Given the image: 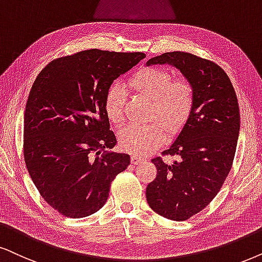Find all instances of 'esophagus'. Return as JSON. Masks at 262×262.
Masks as SVG:
<instances>
[{
    "label": "esophagus",
    "instance_id": "esophagus-1",
    "mask_svg": "<svg viewBox=\"0 0 262 262\" xmlns=\"http://www.w3.org/2000/svg\"><path fill=\"white\" fill-rule=\"evenodd\" d=\"M142 161H144V158L140 157V156H138V155L132 156V163L133 164H139V163H141Z\"/></svg>",
    "mask_w": 262,
    "mask_h": 262
}]
</instances>
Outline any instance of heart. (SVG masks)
<instances>
[{"label":"heart","instance_id":"1","mask_svg":"<svg viewBox=\"0 0 262 262\" xmlns=\"http://www.w3.org/2000/svg\"><path fill=\"white\" fill-rule=\"evenodd\" d=\"M130 87L151 100V120L163 122L170 133H177L190 117L194 102L193 87L186 78H174L163 69L147 68L137 72ZM125 91L115 83L107 89L104 107L108 120L120 125L125 120ZM160 122L128 125L120 132V145L124 151L145 155L165 140V128Z\"/></svg>","mask_w":262,"mask_h":262}]
</instances>
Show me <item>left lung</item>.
I'll use <instances>...</instances> for the list:
<instances>
[{
    "instance_id": "left-lung-1",
    "label": "left lung",
    "mask_w": 262,
    "mask_h": 262,
    "mask_svg": "<svg viewBox=\"0 0 262 262\" xmlns=\"http://www.w3.org/2000/svg\"><path fill=\"white\" fill-rule=\"evenodd\" d=\"M168 64L193 87L192 112L173 144L154 158L157 177L146 187L151 209L167 219L183 221L204 209L230 173L239 135V107L230 78L215 62L191 53L170 52L146 65Z\"/></svg>"
}]
</instances>
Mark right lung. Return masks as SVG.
Wrapping results in <instances>:
<instances>
[{
	"instance_id": "add662e5",
	"label": "right lung",
	"mask_w": 262,
	"mask_h": 262,
	"mask_svg": "<svg viewBox=\"0 0 262 262\" xmlns=\"http://www.w3.org/2000/svg\"><path fill=\"white\" fill-rule=\"evenodd\" d=\"M144 53L88 49L59 58L34 82L24 115V158L41 196L68 217L88 216L106 203L112 180L127 169L104 101L116 78Z\"/></svg>"
}]
</instances>
